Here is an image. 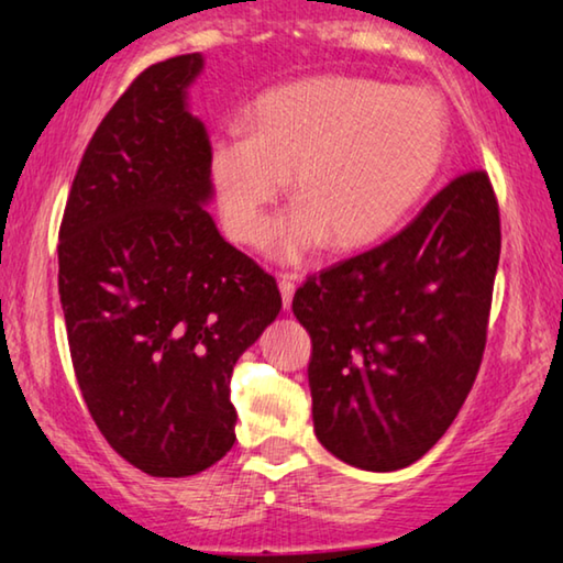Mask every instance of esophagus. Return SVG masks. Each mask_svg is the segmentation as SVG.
Segmentation results:
<instances>
[{"label": "esophagus", "instance_id": "obj_1", "mask_svg": "<svg viewBox=\"0 0 563 563\" xmlns=\"http://www.w3.org/2000/svg\"><path fill=\"white\" fill-rule=\"evenodd\" d=\"M280 296H283V308L288 310L292 303V296H296V275H280Z\"/></svg>", "mask_w": 563, "mask_h": 563}]
</instances>
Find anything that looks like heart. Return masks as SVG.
Listing matches in <instances>:
<instances>
[{
  "instance_id": "obj_1",
  "label": "heart",
  "mask_w": 563,
  "mask_h": 563,
  "mask_svg": "<svg viewBox=\"0 0 563 563\" xmlns=\"http://www.w3.org/2000/svg\"><path fill=\"white\" fill-rule=\"evenodd\" d=\"M448 115L422 88L358 75H318L271 90L250 131L220 133L209 174L224 230L260 245L271 205L292 174L298 201L273 234V253L298 263L331 240L368 247L391 234L438 176Z\"/></svg>"
}]
</instances>
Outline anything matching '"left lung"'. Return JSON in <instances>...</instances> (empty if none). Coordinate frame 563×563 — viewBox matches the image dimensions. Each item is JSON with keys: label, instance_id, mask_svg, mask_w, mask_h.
<instances>
[{"label": "left lung", "instance_id": "obj_1", "mask_svg": "<svg viewBox=\"0 0 563 563\" xmlns=\"http://www.w3.org/2000/svg\"><path fill=\"white\" fill-rule=\"evenodd\" d=\"M498 257L496 191L467 172L384 245L296 290L313 430L331 455L391 473L448 432L481 368Z\"/></svg>", "mask_w": 563, "mask_h": 563}]
</instances>
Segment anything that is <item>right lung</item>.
Returning a JSON list of instances; mask_svg holds the SVG:
<instances>
[{"instance_id":"obj_1","label":"right lung","mask_w":563,"mask_h":563,"mask_svg":"<svg viewBox=\"0 0 563 563\" xmlns=\"http://www.w3.org/2000/svg\"><path fill=\"white\" fill-rule=\"evenodd\" d=\"M199 53L146 67L82 154L67 197L60 303L75 376L108 444L154 477L197 475L234 444L230 379L280 290L222 238Z\"/></svg>"}]
</instances>
